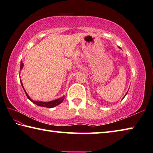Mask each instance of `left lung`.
<instances>
[{
    "instance_id": "obj_1",
    "label": "left lung",
    "mask_w": 153,
    "mask_h": 153,
    "mask_svg": "<svg viewBox=\"0 0 153 153\" xmlns=\"http://www.w3.org/2000/svg\"><path fill=\"white\" fill-rule=\"evenodd\" d=\"M126 94H127V93H126ZM126 95H125V96H126Z\"/></svg>"
}]
</instances>
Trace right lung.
<instances>
[{
    "label": "right lung",
    "instance_id": "add662e5",
    "mask_svg": "<svg viewBox=\"0 0 153 153\" xmlns=\"http://www.w3.org/2000/svg\"><path fill=\"white\" fill-rule=\"evenodd\" d=\"M23 66V63L22 62H21V66H20L21 70L22 69ZM21 85H22V87L23 88L22 82H21ZM24 91H25V89H24ZM25 94H26L27 97V98L29 99V100H31L33 103L36 104L37 105L42 106V107H45V108H53V107H55L56 105H59V104L62 102L63 100H64V97H61L60 99H58V100H56L49 101V102H42V101H32L31 100L30 97H29L28 95H27V93L26 92H25Z\"/></svg>",
    "mask_w": 153,
    "mask_h": 153
}]
</instances>
